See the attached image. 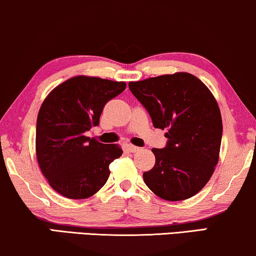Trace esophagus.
Here are the masks:
<instances>
[{"label": "esophagus", "instance_id": "1", "mask_svg": "<svg viewBox=\"0 0 256 256\" xmlns=\"http://www.w3.org/2000/svg\"><path fill=\"white\" fill-rule=\"evenodd\" d=\"M127 149L130 152H140V150H141V148H138V146H132V144H128Z\"/></svg>", "mask_w": 256, "mask_h": 256}]
</instances>
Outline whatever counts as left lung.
Returning a JSON list of instances; mask_svg holds the SVG:
<instances>
[{"mask_svg":"<svg viewBox=\"0 0 256 256\" xmlns=\"http://www.w3.org/2000/svg\"><path fill=\"white\" fill-rule=\"evenodd\" d=\"M166 146L154 148L156 163L143 174L150 190L169 202L197 194L214 172L222 136V114L205 84L186 72L129 82Z\"/></svg>","mask_w":256,"mask_h":256,"instance_id":"left-lung-1","label":"left lung"}]
</instances>
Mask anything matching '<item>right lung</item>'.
<instances>
[{"label":"right lung","instance_id":"obj_1","mask_svg":"<svg viewBox=\"0 0 256 256\" xmlns=\"http://www.w3.org/2000/svg\"><path fill=\"white\" fill-rule=\"evenodd\" d=\"M124 90V82L78 76L45 98L37 116L36 155L42 172L59 194L85 199L106 184L110 164L122 149L85 132L99 124L104 104Z\"/></svg>","mask_w":256,"mask_h":256}]
</instances>
